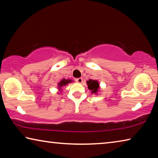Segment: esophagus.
<instances>
[{"label":"esophagus","instance_id":"obj_1","mask_svg":"<svg viewBox=\"0 0 158 158\" xmlns=\"http://www.w3.org/2000/svg\"><path fill=\"white\" fill-rule=\"evenodd\" d=\"M76 81L77 83H79V84H81V83L83 82V79L82 78H77L76 79Z\"/></svg>","mask_w":158,"mask_h":158}]
</instances>
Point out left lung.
<instances>
[{
  "label": "left lung",
  "mask_w": 158,
  "mask_h": 158,
  "mask_svg": "<svg viewBox=\"0 0 158 158\" xmlns=\"http://www.w3.org/2000/svg\"><path fill=\"white\" fill-rule=\"evenodd\" d=\"M86 84L88 85V89L91 91L92 94L94 93V94L97 95L98 93L100 91V83L98 80L89 79V81H86Z\"/></svg>",
  "instance_id": "1"
}]
</instances>
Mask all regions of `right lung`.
<instances>
[{"instance_id":"obj_1","label":"right lung","mask_w":158,"mask_h":158,"mask_svg":"<svg viewBox=\"0 0 158 158\" xmlns=\"http://www.w3.org/2000/svg\"><path fill=\"white\" fill-rule=\"evenodd\" d=\"M73 82V80L72 79H63L60 80V81H59L58 83V90H60V93H62L63 91V88L64 86H65V85H68V84L69 83H72ZM58 94H60V93H58Z\"/></svg>"}]
</instances>
